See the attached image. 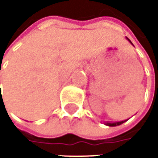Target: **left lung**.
<instances>
[{
	"instance_id": "1",
	"label": "left lung",
	"mask_w": 158,
	"mask_h": 158,
	"mask_svg": "<svg viewBox=\"0 0 158 158\" xmlns=\"http://www.w3.org/2000/svg\"><path fill=\"white\" fill-rule=\"evenodd\" d=\"M127 40H128L131 44H132V42H131L129 39L127 38ZM132 45H133V44H132ZM125 121H126V120H123V121H118V122H106V126H109V127H116V126H118V125H121L122 123H124Z\"/></svg>"
}]
</instances>
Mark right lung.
<instances>
[{
    "instance_id": "obj_1",
    "label": "right lung",
    "mask_w": 158,
    "mask_h": 158,
    "mask_svg": "<svg viewBox=\"0 0 158 158\" xmlns=\"http://www.w3.org/2000/svg\"><path fill=\"white\" fill-rule=\"evenodd\" d=\"M0 86H1V84H0Z\"/></svg>"
}]
</instances>
